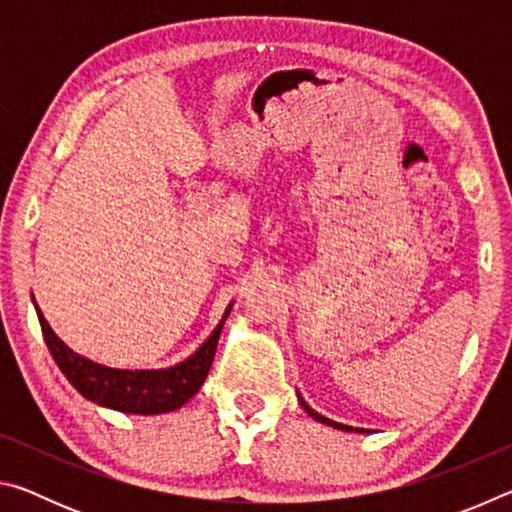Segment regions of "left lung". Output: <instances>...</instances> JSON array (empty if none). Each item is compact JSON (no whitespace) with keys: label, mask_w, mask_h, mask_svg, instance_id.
<instances>
[{"label":"left lung","mask_w":512,"mask_h":512,"mask_svg":"<svg viewBox=\"0 0 512 512\" xmlns=\"http://www.w3.org/2000/svg\"><path fill=\"white\" fill-rule=\"evenodd\" d=\"M298 402H300V406L302 409H305L311 418H314L316 422H320V424H327V427H332V429H341V431H354V433H368L366 429H354V427H348V424H341V422H334V420H329V418H325V415H320V413H316L314 409H311V406L302 400V395L298 393Z\"/></svg>","instance_id":"1"}]
</instances>
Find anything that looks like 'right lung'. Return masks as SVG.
<instances>
[{"label": "right lung", "instance_id": "right-lung-1", "mask_svg": "<svg viewBox=\"0 0 512 512\" xmlns=\"http://www.w3.org/2000/svg\"><path fill=\"white\" fill-rule=\"evenodd\" d=\"M33 307L42 327V336L51 352V357L58 363V368L67 377L76 391L85 400H90L99 406H106L112 411L133 413V415H160L176 411L187 404L203 386L207 372L212 368L216 345H219L221 329L228 320L232 305L225 307L219 325L214 332L207 336L201 348L194 354H189L185 361L176 363L169 368H153V370H128V368H110L103 363L92 361L83 354L74 352L69 345L58 339L54 329L42 316L36 298Z\"/></svg>", "mask_w": 512, "mask_h": 512}]
</instances>
